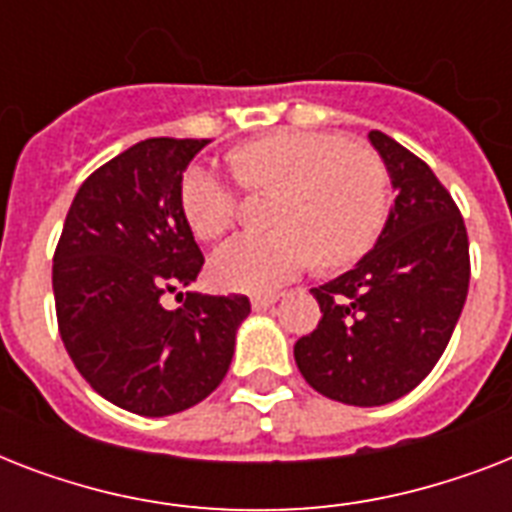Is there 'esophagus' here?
Instances as JSON below:
<instances>
[{
    "label": "esophagus",
    "mask_w": 512,
    "mask_h": 512,
    "mask_svg": "<svg viewBox=\"0 0 512 512\" xmlns=\"http://www.w3.org/2000/svg\"><path fill=\"white\" fill-rule=\"evenodd\" d=\"M276 300H279V295H255L252 297V308H255V311H265V308H271Z\"/></svg>",
    "instance_id": "1"
}]
</instances>
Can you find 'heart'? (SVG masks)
I'll use <instances>...</instances> for the list:
<instances>
[{"instance_id": "1", "label": "heart", "mask_w": 512, "mask_h": 512, "mask_svg": "<svg viewBox=\"0 0 512 512\" xmlns=\"http://www.w3.org/2000/svg\"><path fill=\"white\" fill-rule=\"evenodd\" d=\"M231 167L252 191H281L279 231L236 236L212 257V279L231 292H271L313 255L324 268L350 265L388 220V172L372 151L337 135L271 132L233 148ZM180 209L199 239H220L236 217V191L215 167L193 164L180 180Z\"/></svg>"}]
</instances>
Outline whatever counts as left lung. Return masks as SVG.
<instances>
[{"label": "left lung", "mask_w": 512, "mask_h": 512, "mask_svg": "<svg viewBox=\"0 0 512 512\" xmlns=\"http://www.w3.org/2000/svg\"><path fill=\"white\" fill-rule=\"evenodd\" d=\"M396 201L374 247L313 287L321 321L295 342L300 374L321 396L382 406L414 390L449 345L468 297V231L428 164L369 132Z\"/></svg>", "instance_id": "obj_1"}]
</instances>
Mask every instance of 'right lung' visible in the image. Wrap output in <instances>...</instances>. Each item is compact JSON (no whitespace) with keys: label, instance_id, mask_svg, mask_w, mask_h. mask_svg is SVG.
<instances>
[{"label":"right lung","instance_id":"add662e5","mask_svg":"<svg viewBox=\"0 0 512 512\" xmlns=\"http://www.w3.org/2000/svg\"><path fill=\"white\" fill-rule=\"evenodd\" d=\"M209 140L148 138L76 191L52 260L58 329L92 390L143 417L191 409L223 382L244 295L185 292L204 257L180 209V180ZM183 295V292H180Z\"/></svg>","mask_w":512,"mask_h":512}]
</instances>
